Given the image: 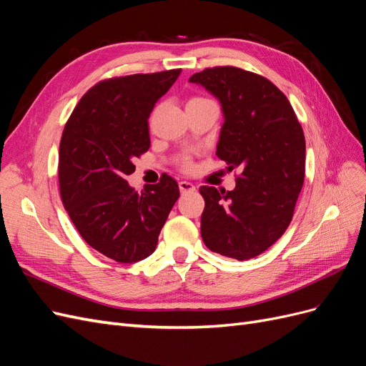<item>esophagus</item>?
Instances as JSON below:
<instances>
[{"label":"esophagus","instance_id":"1","mask_svg":"<svg viewBox=\"0 0 366 366\" xmlns=\"http://www.w3.org/2000/svg\"><path fill=\"white\" fill-rule=\"evenodd\" d=\"M179 187H180V192L182 194H186V192H194L195 191V186L189 182H180L179 183Z\"/></svg>","mask_w":366,"mask_h":366}]
</instances>
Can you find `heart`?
Instances as JSON below:
<instances>
[{"label":"heart","instance_id":"1","mask_svg":"<svg viewBox=\"0 0 366 366\" xmlns=\"http://www.w3.org/2000/svg\"><path fill=\"white\" fill-rule=\"evenodd\" d=\"M198 99H200V97H195V99H192V101H198ZM182 164H183V168H184V169H189V168H191V164H192V162H191V159H184Z\"/></svg>","mask_w":366,"mask_h":366}]
</instances>
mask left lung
<instances>
[{
  "label": "left lung",
  "mask_w": 366,
  "mask_h": 366,
  "mask_svg": "<svg viewBox=\"0 0 366 366\" xmlns=\"http://www.w3.org/2000/svg\"><path fill=\"white\" fill-rule=\"evenodd\" d=\"M221 104L217 145L227 169H239L234 191L202 186V237L207 249L246 261L278 241L293 218L305 177V137L289 99L265 77L237 67L195 73Z\"/></svg>",
  "instance_id": "obj_1"
}]
</instances>
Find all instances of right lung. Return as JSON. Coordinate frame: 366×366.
Wrapping results in <instances>:
<instances>
[{
	"label": "right lung",
	"mask_w": 366,
	"mask_h": 366,
	"mask_svg": "<svg viewBox=\"0 0 366 366\" xmlns=\"http://www.w3.org/2000/svg\"><path fill=\"white\" fill-rule=\"evenodd\" d=\"M182 69L97 82L76 105L59 145V191L88 246L117 262H137L156 250L160 230L179 200V184L163 174L140 192L125 180L132 160L149 149L148 119Z\"/></svg>",
	"instance_id": "add662e5"
}]
</instances>
